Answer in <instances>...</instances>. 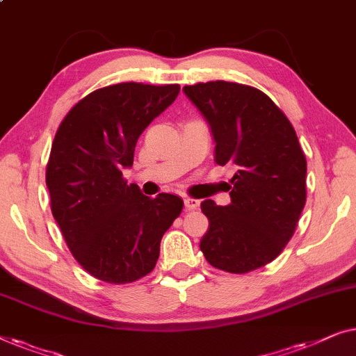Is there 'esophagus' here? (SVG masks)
Instances as JSON below:
<instances>
[{"label":"esophagus","mask_w":356,"mask_h":356,"mask_svg":"<svg viewBox=\"0 0 356 356\" xmlns=\"http://www.w3.org/2000/svg\"><path fill=\"white\" fill-rule=\"evenodd\" d=\"M184 204H185V209H188V211H193V209H198V207H200V200L187 197V198L184 200Z\"/></svg>","instance_id":"34e87169"}]
</instances>
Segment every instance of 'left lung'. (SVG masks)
<instances>
[{
  "instance_id": "left-lung-1",
  "label": "left lung",
  "mask_w": 356,
  "mask_h": 356,
  "mask_svg": "<svg viewBox=\"0 0 356 356\" xmlns=\"http://www.w3.org/2000/svg\"><path fill=\"white\" fill-rule=\"evenodd\" d=\"M211 129L214 161L235 168L230 204L204 200L200 242L211 266L245 274L289 243L307 202V158L287 116L261 90L226 80L185 85Z\"/></svg>"
}]
</instances>
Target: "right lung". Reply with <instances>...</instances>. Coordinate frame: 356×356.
Listing matches in <instances>:
<instances>
[{"label": "right lung", "mask_w": 356, "mask_h": 356, "mask_svg": "<svg viewBox=\"0 0 356 356\" xmlns=\"http://www.w3.org/2000/svg\"><path fill=\"white\" fill-rule=\"evenodd\" d=\"M179 90L137 82L98 88L74 104L54 135L47 164L51 213L74 258L103 282L152 273L163 235L184 208L176 195L145 197L122 177L138 137Z\"/></svg>", "instance_id": "right-lung-1"}]
</instances>
